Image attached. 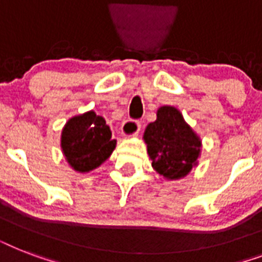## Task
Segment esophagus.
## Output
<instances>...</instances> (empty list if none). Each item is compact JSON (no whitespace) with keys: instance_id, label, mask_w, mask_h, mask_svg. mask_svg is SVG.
Instances as JSON below:
<instances>
[{"instance_id":"obj_1","label":"esophagus","mask_w":262,"mask_h":262,"mask_svg":"<svg viewBox=\"0 0 262 262\" xmlns=\"http://www.w3.org/2000/svg\"><path fill=\"white\" fill-rule=\"evenodd\" d=\"M141 129V122L137 119H126L122 123V133L125 136H135L137 135Z\"/></svg>"}]
</instances>
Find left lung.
<instances>
[{"label":"left lung","mask_w":262,"mask_h":262,"mask_svg":"<svg viewBox=\"0 0 262 262\" xmlns=\"http://www.w3.org/2000/svg\"><path fill=\"white\" fill-rule=\"evenodd\" d=\"M144 140L152 167L166 178L185 177L199 158L201 143L174 107H160L155 122L145 129Z\"/></svg>","instance_id":"1"}]
</instances>
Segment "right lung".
Instances as JSON below:
<instances>
[{"label":"right lung","instance_id":"right-lung-1","mask_svg":"<svg viewBox=\"0 0 262 262\" xmlns=\"http://www.w3.org/2000/svg\"><path fill=\"white\" fill-rule=\"evenodd\" d=\"M61 147L76 171L88 172L111 155L115 140H111L106 119L94 111H88L68 121L62 130Z\"/></svg>","mask_w":262,"mask_h":262}]
</instances>
